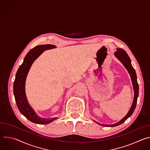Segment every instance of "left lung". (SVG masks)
<instances>
[{
    "label": "left lung",
    "mask_w": 150,
    "mask_h": 150,
    "mask_svg": "<svg viewBox=\"0 0 150 150\" xmlns=\"http://www.w3.org/2000/svg\"><path fill=\"white\" fill-rule=\"evenodd\" d=\"M115 56L123 64V66L125 67V68L127 71L128 73H129V74L130 75L132 85H133L134 91V100H133L132 105L131 107L129 110L128 111L127 113L126 114V115L123 119H122L120 121L117 122L116 123L112 124V125H104V124L102 125V124H101V126H107V127H114V126H116L119 125H121L124 122H125V120L129 118L132 115V113H134V112L135 109V108H136L137 99H138V94H139V85H138V83L137 82V76L136 72H135L134 68H133V67L132 66L131 60L129 56L127 55V54L126 53V52L125 50H123V49H118V48L117 49L116 52H115ZM94 121L96 123L99 124L98 122H97L95 120H94Z\"/></svg>",
    "instance_id": "obj_1"
}]
</instances>
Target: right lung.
I'll list each match as a JSON object with an SVG mask.
<instances>
[{"label":"right lung","instance_id":"1","mask_svg":"<svg viewBox=\"0 0 150 150\" xmlns=\"http://www.w3.org/2000/svg\"><path fill=\"white\" fill-rule=\"evenodd\" d=\"M56 48L52 45H44L37 46L25 56L23 63L16 74L13 83V94L15 101L19 112L30 121L38 124H48L56 120L54 118H42L37 115L32 107L29 104L25 94V81L33 62L45 50Z\"/></svg>","mask_w":150,"mask_h":150}]
</instances>
